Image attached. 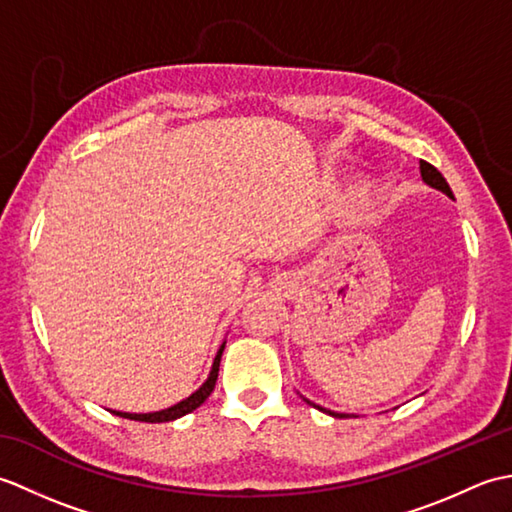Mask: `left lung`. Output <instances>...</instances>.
<instances>
[{
	"label": "left lung",
	"instance_id": "8db88e82",
	"mask_svg": "<svg viewBox=\"0 0 512 512\" xmlns=\"http://www.w3.org/2000/svg\"><path fill=\"white\" fill-rule=\"evenodd\" d=\"M420 176H422V182L427 184V187H431V189H436V191H442L444 195H447V198H451V200H455L453 198V191H451V187H449V182L444 180V176L442 173L433 167V165H429V162H424V160H420ZM303 398V396H301ZM308 402V405H312V407H317L319 411H323V413H328V416H332V418H350V413H339V411H332V409H325V407H321V405H314L312 400H308V398H303ZM354 418H358V416H354Z\"/></svg>",
	"mask_w": 512,
	"mask_h": 512
}]
</instances>
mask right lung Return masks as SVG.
Masks as SVG:
<instances>
[{
  "label": "right lung",
  "instance_id": "1",
  "mask_svg": "<svg viewBox=\"0 0 512 512\" xmlns=\"http://www.w3.org/2000/svg\"><path fill=\"white\" fill-rule=\"evenodd\" d=\"M226 347V341L220 345V350H217L215 358H213V365H211V372L206 376L204 383L200 385V389H195L189 398L180 400L178 405L167 407V409H160V411H151V413H127V411H114L110 409L114 416H121L127 420H138V422H171V420H178L182 416H187L193 409H198L202 402L211 396V391L215 387V380H217V372H220V361H222V352Z\"/></svg>",
  "mask_w": 512,
  "mask_h": 512
}]
</instances>
